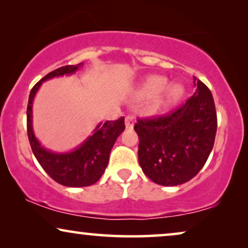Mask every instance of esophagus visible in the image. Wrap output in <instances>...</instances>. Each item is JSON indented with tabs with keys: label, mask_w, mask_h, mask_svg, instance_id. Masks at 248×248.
<instances>
[{
	"label": "esophagus",
	"mask_w": 248,
	"mask_h": 248,
	"mask_svg": "<svg viewBox=\"0 0 248 248\" xmlns=\"http://www.w3.org/2000/svg\"><path fill=\"white\" fill-rule=\"evenodd\" d=\"M124 124H126L127 129H130V128H133L134 124H135L134 118L133 117H126V119H124Z\"/></svg>",
	"instance_id": "1"
}]
</instances>
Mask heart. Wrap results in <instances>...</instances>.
<instances>
[{"mask_svg": "<svg viewBox=\"0 0 248 248\" xmlns=\"http://www.w3.org/2000/svg\"><path fill=\"white\" fill-rule=\"evenodd\" d=\"M168 85V79L162 76H150L145 80L143 87H141L140 93L146 96H151V95H155L164 89L165 91L160 95H157L152 102L151 110L152 111H160L163 108L168 107L173 102H176L181 97L184 93L183 87L179 85ZM167 88L166 89L165 87Z\"/></svg>", "mask_w": 248, "mask_h": 248, "instance_id": "obj_1", "label": "heart"}]
</instances>
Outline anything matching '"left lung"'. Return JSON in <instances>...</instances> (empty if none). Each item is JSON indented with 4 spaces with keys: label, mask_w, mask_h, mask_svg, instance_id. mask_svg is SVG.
<instances>
[{
    "label": "left lung",
    "mask_w": 248,
    "mask_h": 248,
    "mask_svg": "<svg viewBox=\"0 0 248 248\" xmlns=\"http://www.w3.org/2000/svg\"><path fill=\"white\" fill-rule=\"evenodd\" d=\"M196 91L170 113L138 119V161L155 184L177 186L194 178L205 164L217 134V111L205 84L194 77Z\"/></svg>",
    "instance_id": "1"
}]
</instances>
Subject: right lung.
<instances>
[{
    "instance_id": "1",
    "label": "right lung",
    "mask_w": 248,
    "mask_h": 248,
    "mask_svg": "<svg viewBox=\"0 0 248 248\" xmlns=\"http://www.w3.org/2000/svg\"><path fill=\"white\" fill-rule=\"evenodd\" d=\"M82 63L64 65L43 77L29 94L27 107V134L32 153L45 172L57 183L67 187H86L96 183L108 167V156L113 145L124 130V117L115 121L97 124L90 136L76 150L68 153H54L41 146L32 130V101L42 82L59 76L71 75Z\"/></svg>"
}]
</instances>
